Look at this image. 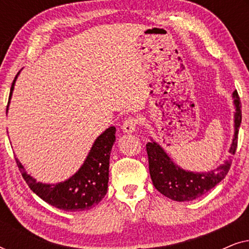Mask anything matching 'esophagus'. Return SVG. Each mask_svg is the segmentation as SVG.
<instances>
[{
	"instance_id": "1",
	"label": "esophagus",
	"mask_w": 249,
	"mask_h": 249,
	"mask_svg": "<svg viewBox=\"0 0 249 249\" xmlns=\"http://www.w3.org/2000/svg\"><path fill=\"white\" fill-rule=\"evenodd\" d=\"M138 124V120L136 118H127L122 124V130H124V134H131L136 130Z\"/></svg>"
}]
</instances>
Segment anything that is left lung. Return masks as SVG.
Returning <instances> with one entry per match:
<instances>
[{"label":"left lung","instance_id":"1","mask_svg":"<svg viewBox=\"0 0 249 249\" xmlns=\"http://www.w3.org/2000/svg\"><path fill=\"white\" fill-rule=\"evenodd\" d=\"M232 97L236 112L234 135L229 153L234 155L238 144V131L241 124V107L237 90L233 91ZM146 151L148 155L149 175L153 185L160 193L177 202H189L210 192L213 187L226 178L232 161L231 156H229V160H227L223 164L209 172H192L186 171L175 164L164 149L153 139L151 142L146 144Z\"/></svg>","mask_w":249,"mask_h":249}]
</instances>
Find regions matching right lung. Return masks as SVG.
<instances>
[{
    "label": "right lung",
    "mask_w": 249,
    "mask_h": 249,
    "mask_svg": "<svg viewBox=\"0 0 249 249\" xmlns=\"http://www.w3.org/2000/svg\"><path fill=\"white\" fill-rule=\"evenodd\" d=\"M18 74L10 89L8 107ZM114 142L115 127H110L94 142L80 169L66 181L59 183L37 182L32 176L27 175L18 159H16V162L29 188L50 205L68 212L87 211L100 203L107 195L110 154Z\"/></svg>",
    "instance_id": "1"
}]
</instances>
